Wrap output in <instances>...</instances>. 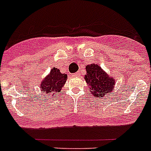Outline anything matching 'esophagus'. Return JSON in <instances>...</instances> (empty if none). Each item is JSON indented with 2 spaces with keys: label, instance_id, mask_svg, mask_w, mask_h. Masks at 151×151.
<instances>
[{
  "label": "esophagus",
  "instance_id": "obj_1",
  "mask_svg": "<svg viewBox=\"0 0 151 151\" xmlns=\"http://www.w3.org/2000/svg\"><path fill=\"white\" fill-rule=\"evenodd\" d=\"M80 75V74H79V73H73V77H74V78H75V77H78V76Z\"/></svg>",
  "mask_w": 151,
  "mask_h": 151
}]
</instances>
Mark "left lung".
<instances>
[{
	"label": "left lung",
	"instance_id": "obj_1",
	"mask_svg": "<svg viewBox=\"0 0 151 151\" xmlns=\"http://www.w3.org/2000/svg\"><path fill=\"white\" fill-rule=\"evenodd\" d=\"M85 80L91 94L99 99L109 96L114 92L116 85L114 77L108 74L99 64L87 65Z\"/></svg>",
	"mask_w": 151,
	"mask_h": 151
}]
</instances>
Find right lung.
<instances>
[{"label":"right lung","mask_w":151,"mask_h":151,"mask_svg":"<svg viewBox=\"0 0 151 151\" xmlns=\"http://www.w3.org/2000/svg\"><path fill=\"white\" fill-rule=\"evenodd\" d=\"M66 80V74L62 73L60 70L53 67L50 73L42 80L40 85V89L41 92L45 93L46 96L56 94L57 92H61Z\"/></svg>","instance_id":"obj_1"}]
</instances>
